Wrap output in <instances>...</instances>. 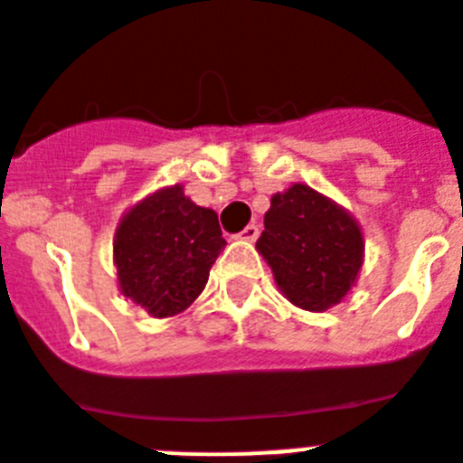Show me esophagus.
<instances>
[{
    "mask_svg": "<svg viewBox=\"0 0 463 463\" xmlns=\"http://www.w3.org/2000/svg\"><path fill=\"white\" fill-rule=\"evenodd\" d=\"M260 236V227L258 224H248L246 229H243V232H239V234H236V239H241V241H255Z\"/></svg>",
    "mask_w": 463,
    "mask_h": 463,
    "instance_id": "1",
    "label": "esophagus"
}]
</instances>
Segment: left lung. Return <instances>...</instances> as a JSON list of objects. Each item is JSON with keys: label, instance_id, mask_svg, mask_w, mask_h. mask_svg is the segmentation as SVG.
<instances>
[{"label": "left lung", "instance_id": "1", "mask_svg": "<svg viewBox=\"0 0 463 463\" xmlns=\"http://www.w3.org/2000/svg\"><path fill=\"white\" fill-rule=\"evenodd\" d=\"M258 250L292 304L323 311L354 286L363 264V236L354 217L307 184L271 196Z\"/></svg>", "mask_w": 463, "mask_h": 463}]
</instances>
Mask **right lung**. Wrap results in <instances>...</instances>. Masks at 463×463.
<instances>
[{
	"instance_id": "1",
	"label": "right lung",
	"mask_w": 463,
	"mask_h": 463,
	"mask_svg": "<svg viewBox=\"0 0 463 463\" xmlns=\"http://www.w3.org/2000/svg\"><path fill=\"white\" fill-rule=\"evenodd\" d=\"M224 246L215 211L189 201L175 184L130 208L118 224V286L156 318L175 316L199 298Z\"/></svg>"
}]
</instances>
